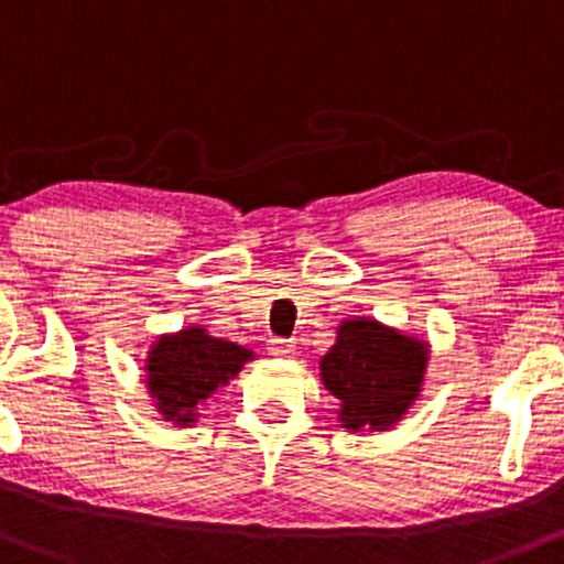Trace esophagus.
Returning a JSON list of instances; mask_svg holds the SVG:
<instances>
[{
	"label": "esophagus",
	"instance_id": "obj_1",
	"mask_svg": "<svg viewBox=\"0 0 564 564\" xmlns=\"http://www.w3.org/2000/svg\"><path fill=\"white\" fill-rule=\"evenodd\" d=\"M269 351L274 354V357H293V354H295V340H290V338H271L269 340Z\"/></svg>",
	"mask_w": 564,
	"mask_h": 564
}]
</instances>
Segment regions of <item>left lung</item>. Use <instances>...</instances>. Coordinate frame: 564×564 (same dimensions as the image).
Listing matches in <instances>:
<instances>
[{"label":"left lung","instance_id":"8db88e82","mask_svg":"<svg viewBox=\"0 0 564 564\" xmlns=\"http://www.w3.org/2000/svg\"><path fill=\"white\" fill-rule=\"evenodd\" d=\"M429 346L381 322L354 316L338 327L319 376L340 402L338 421L349 432H386L421 397Z\"/></svg>","mask_w":564,"mask_h":564}]
</instances>
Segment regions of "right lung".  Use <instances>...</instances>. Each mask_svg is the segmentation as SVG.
I'll list each match as a JSON object with an SVG mask.
<instances>
[{
  "instance_id": "1",
  "label": "right lung",
  "mask_w": 564,
  "mask_h": 564,
  "mask_svg": "<svg viewBox=\"0 0 564 564\" xmlns=\"http://www.w3.org/2000/svg\"><path fill=\"white\" fill-rule=\"evenodd\" d=\"M252 357L256 354L245 346L207 335L202 325L162 335L145 359V386L156 413L175 426H192L199 404L229 383Z\"/></svg>"
}]
</instances>
